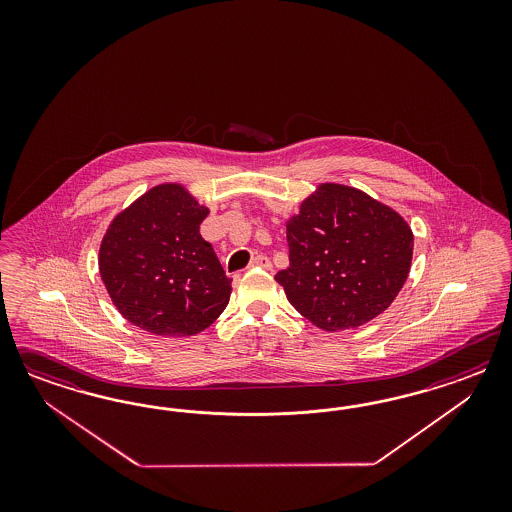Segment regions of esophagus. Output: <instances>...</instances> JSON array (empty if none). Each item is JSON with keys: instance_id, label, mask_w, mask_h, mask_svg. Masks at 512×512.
<instances>
[{"instance_id": "1", "label": "esophagus", "mask_w": 512, "mask_h": 512, "mask_svg": "<svg viewBox=\"0 0 512 512\" xmlns=\"http://www.w3.org/2000/svg\"><path fill=\"white\" fill-rule=\"evenodd\" d=\"M249 266H251V268H264V270H270V268H272V263H270V259H268L266 255H255V257L251 259Z\"/></svg>"}]
</instances>
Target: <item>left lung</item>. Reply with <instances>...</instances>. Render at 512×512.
<instances>
[{"label": "left lung", "instance_id": "1", "mask_svg": "<svg viewBox=\"0 0 512 512\" xmlns=\"http://www.w3.org/2000/svg\"><path fill=\"white\" fill-rule=\"evenodd\" d=\"M289 266L276 281L323 330L357 328L387 310L411 270L413 231L357 187L321 184L287 219Z\"/></svg>", "mask_w": 512, "mask_h": 512}]
</instances>
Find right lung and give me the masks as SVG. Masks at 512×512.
Returning a JSON list of instances; mask_svg holds the SVG:
<instances>
[{"instance_id":"1","label":"right lung","mask_w":512,"mask_h":512,"mask_svg":"<svg viewBox=\"0 0 512 512\" xmlns=\"http://www.w3.org/2000/svg\"><path fill=\"white\" fill-rule=\"evenodd\" d=\"M206 206L182 184H159L110 221L99 274L116 310L155 336L186 338L212 325L231 278L199 233Z\"/></svg>"}]
</instances>
